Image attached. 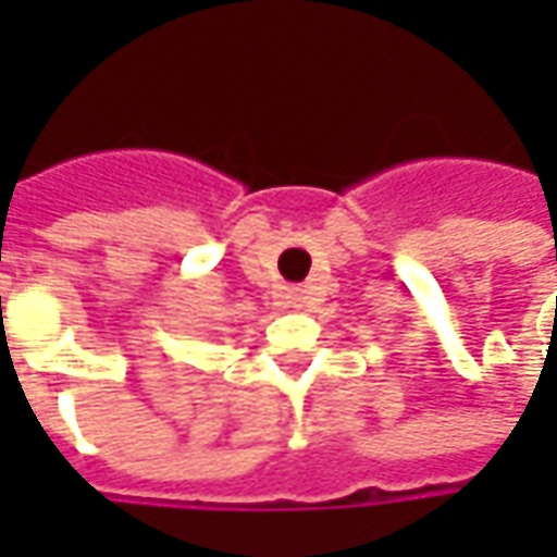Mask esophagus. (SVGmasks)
I'll list each match as a JSON object with an SVG mask.
<instances>
[{
	"label": "esophagus",
	"mask_w": 557,
	"mask_h": 557,
	"mask_svg": "<svg viewBox=\"0 0 557 557\" xmlns=\"http://www.w3.org/2000/svg\"><path fill=\"white\" fill-rule=\"evenodd\" d=\"M286 304H289V307H310V304H313V286L286 289Z\"/></svg>",
	"instance_id": "esophagus-1"
}]
</instances>
